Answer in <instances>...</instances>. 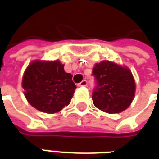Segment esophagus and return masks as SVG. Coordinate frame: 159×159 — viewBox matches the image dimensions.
Masks as SVG:
<instances>
[{
    "instance_id": "obj_1",
    "label": "esophagus",
    "mask_w": 159,
    "mask_h": 159,
    "mask_svg": "<svg viewBox=\"0 0 159 159\" xmlns=\"http://www.w3.org/2000/svg\"><path fill=\"white\" fill-rule=\"evenodd\" d=\"M87 85H88V82H87L86 80H83L81 83L77 84V86L78 87H86Z\"/></svg>"
}]
</instances>
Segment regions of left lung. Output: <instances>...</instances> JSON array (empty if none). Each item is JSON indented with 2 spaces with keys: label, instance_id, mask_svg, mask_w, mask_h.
<instances>
[{
  "label": "left lung",
  "instance_id": "obj_1",
  "mask_svg": "<svg viewBox=\"0 0 159 159\" xmlns=\"http://www.w3.org/2000/svg\"><path fill=\"white\" fill-rule=\"evenodd\" d=\"M92 75L95 79L92 99L97 108L107 113H119L129 107L135 91L129 70L102 61L95 65Z\"/></svg>",
  "mask_w": 159,
  "mask_h": 159
}]
</instances>
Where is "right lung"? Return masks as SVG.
Returning <instances> with one entry per match:
<instances>
[{"instance_id": "add662e5", "label": "right lung", "mask_w": 159, "mask_h": 159, "mask_svg": "<svg viewBox=\"0 0 159 159\" xmlns=\"http://www.w3.org/2000/svg\"><path fill=\"white\" fill-rule=\"evenodd\" d=\"M22 84L29 103L46 113L58 112L67 107L76 89L71 74L65 71L59 60L31 63Z\"/></svg>"}]
</instances>
